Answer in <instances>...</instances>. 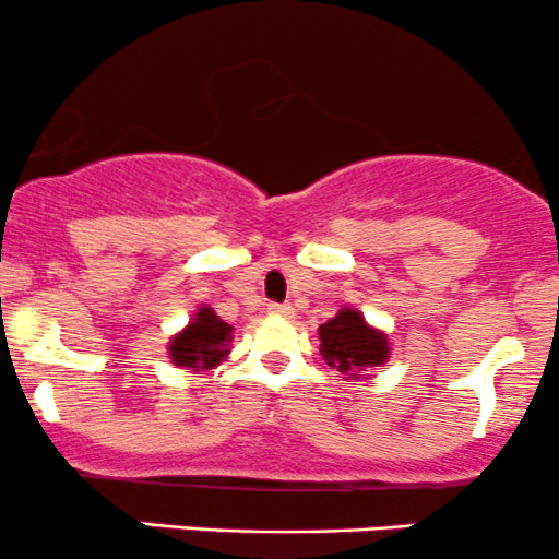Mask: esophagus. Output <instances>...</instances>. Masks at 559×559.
<instances>
[{
	"label": "esophagus",
	"instance_id": "1",
	"mask_svg": "<svg viewBox=\"0 0 559 559\" xmlns=\"http://www.w3.org/2000/svg\"><path fill=\"white\" fill-rule=\"evenodd\" d=\"M267 312H270V316H278V318H292L294 316V308H292V305L270 302L267 305Z\"/></svg>",
	"mask_w": 559,
	"mask_h": 559
}]
</instances>
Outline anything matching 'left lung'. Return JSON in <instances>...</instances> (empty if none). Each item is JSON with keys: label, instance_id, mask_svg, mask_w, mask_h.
I'll use <instances>...</instances> for the list:
<instances>
[{"label": "left lung", "instance_id": "left-lung-1", "mask_svg": "<svg viewBox=\"0 0 559 559\" xmlns=\"http://www.w3.org/2000/svg\"><path fill=\"white\" fill-rule=\"evenodd\" d=\"M321 355L331 369L360 377V371L382 366L390 358L388 334L366 323L358 310L342 308L331 321L318 329Z\"/></svg>", "mask_w": 559, "mask_h": 559}]
</instances>
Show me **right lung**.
<instances>
[{"instance_id":"1","label":"right lung","mask_w":559,"mask_h":559,"mask_svg":"<svg viewBox=\"0 0 559 559\" xmlns=\"http://www.w3.org/2000/svg\"><path fill=\"white\" fill-rule=\"evenodd\" d=\"M233 326L212 308H199L193 321L180 334L171 336L169 358L175 366L190 371H210L230 353Z\"/></svg>"}]
</instances>
